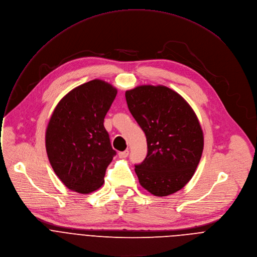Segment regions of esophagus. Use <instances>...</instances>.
<instances>
[{
    "mask_svg": "<svg viewBox=\"0 0 257 257\" xmlns=\"http://www.w3.org/2000/svg\"><path fill=\"white\" fill-rule=\"evenodd\" d=\"M128 150H125V151H122V152H119L118 153V156L120 157V158H125V157H127L128 156Z\"/></svg>",
    "mask_w": 257,
    "mask_h": 257,
    "instance_id": "esophagus-1",
    "label": "esophagus"
}]
</instances>
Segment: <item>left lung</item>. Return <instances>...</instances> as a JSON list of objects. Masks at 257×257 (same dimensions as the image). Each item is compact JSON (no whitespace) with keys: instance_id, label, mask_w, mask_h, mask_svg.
Wrapping results in <instances>:
<instances>
[{"instance_id":"8db88e82","label":"left lung","mask_w":257,"mask_h":257,"mask_svg":"<svg viewBox=\"0 0 257 257\" xmlns=\"http://www.w3.org/2000/svg\"><path fill=\"white\" fill-rule=\"evenodd\" d=\"M132 115L145 133L147 156L135 165L141 186L163 197L193 177L203 151V133L190 105L163 85H141L125 92Z\"/></svg>"}]
</instances>
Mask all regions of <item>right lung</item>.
Masks as SVG:
<instances>
[{"label": "right lung", "instance_id": "obj_1", "mask_svg": "<svg viewBox=\"0 0 257 257\" xmlns=\"http://www.w3.org/2000/svg\"><path fill=\"white\" fill-rule=\"evenodd\" d=\"M117 94L111 84L94 79L69 92L55 108L46 132L50 163L70 190L88 194L104 183L116 155L104 118Z\"/></svg>", "mask_w": 257, "mask_h": 257}]
</instances>
